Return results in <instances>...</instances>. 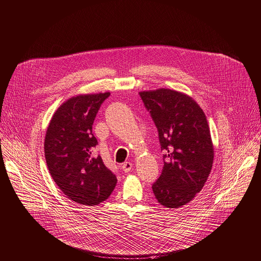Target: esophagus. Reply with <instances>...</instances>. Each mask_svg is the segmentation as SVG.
I'll list each match as a JSON object with an SVG mask.
<instances>
[{
    "instance_id": "34e87169",
    "label": "esophagus",
    "mask_w": 261,
    "mask_h": 261,
    "mask_svg": "<svg viewBox=\"0 0 261 261\" xmlns=\"http://www.w3.org/2000/svg\"><path fill=\"white\" fill-rule=\"evenodd\" d=\"M132 167H133V165H132V163H130V162H125L124 164H122L121 165V168H122V170L124 171V172H130L131 171V169H132Z\"/></svg>"
}]
</instances>
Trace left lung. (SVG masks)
Here are the masks:
<instances>
[{
	"label": "left lung",
	"mask_w": 261,
	"mask_h": 261,
	"mask_svg": "<svg viewBox=\"0 0 261 261\" xmlns=\"http://www.w3.org/2000/svg\"><path fill=\"white\" fill-rule=\"evenodd\" d=\"M139 95L165 151L153 195L166 208H180L201 192L212 169L214 147L206 116L194 98L179 91L160 88Z\"/></svg>",
	"instance_id": "obj_1"
}]
</instances>
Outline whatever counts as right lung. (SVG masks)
Returning <instances> with one entry per match:
<instances>
[{
	"instance_id": "right-lung-1",
	"label": "right lung",
	"mask_w": 261,
	"mask_h": 261,
	"mask_svg": "<svg viewBox=\"0 0 261 261\" xmlns=\"http://www.w3.org/2000/svg\"><path fill=\"white\" fill-rule=\"evenodd\" d=\"M110 92L80 94L64 101L46 131L44 150L50 174L72 202L95 206L106 201L117 177L94 153L97 139L92 125Z\"/></svg>"
}]
</instances>
